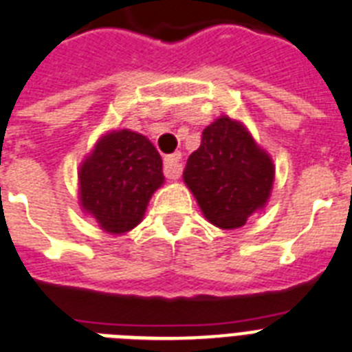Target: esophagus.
Segmentation results:
<instances>
[{"mask_svg":"<svg viewBox=\"0 0 352 352\" xmlns=\"http://www.w3.org/2000/svg\"><path fill=\"white\" fill-rule=\"evenodd\" d=\"M182 173V153L175 151L164 157V175L166 179H179Z\"/></svg>","mask_w":352,"mask_h":352,"instance_id":"esophagus-1","label":"esophagus"}]
</instances>
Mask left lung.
I'll return each mask as SVG.
<instances>
[{
    "instance_id": "8db88e82",
    "label": "left lung",
    "mask_w": 352,
    "mask_h": 352,
    "mask_svg": "<svg viewBox=\"0 0 352 352\" xmlns=\"http://www.w3.org/2000/svg\"><path fill=\"white\" fill-rule=\"evenodd\" d=\"M275 168L241 122L221 117L202 131L188 157L184 182L202 213L222 230H235L270 199Z\"/></svg>"
}]
</instances>
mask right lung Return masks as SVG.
<instances>
[{
  "mask_svg": "<svg viewBox=\"0 0 352 352\" xmlns=\"http://www.w3.org/2000/svg\"><path fill=\"white\" fill-rule=\"evenodd\" d=\"M162 181V159L146 137L130 130L111 131L82 162L81 206L102 230L124 233L141 222Z\"/></svg>",
  "mask_w": 352,
  "mask_h": 352,
  "instance_id": "1",
  "label": "right lung"
}]
</instances>
